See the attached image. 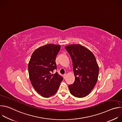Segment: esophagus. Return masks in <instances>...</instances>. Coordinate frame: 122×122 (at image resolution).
Instances as JSON below:
<instances>
[{
	"instance_id": "obj_1",
	"label": "esophagus",
	"mask_w": 122,
	"mask_h": 122,
	"mask_svg": "<svg viewBox=\"0 0 122 122\" xmlns=\"http://www.w3.org/2000/svg\"><path fill=\"white\" fill-rule=\"evenodd\" d=\"M63 76H64V79H66V74H64Z\"/></svg>"
}]
</instances>
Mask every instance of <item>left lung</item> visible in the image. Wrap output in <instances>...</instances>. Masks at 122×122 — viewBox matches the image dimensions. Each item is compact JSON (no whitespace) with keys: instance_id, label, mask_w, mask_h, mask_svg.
Masks as SVG:
<instances>
[{"instance_id":"obj_1","label":"left lung","mask_w":122,"mask_h":122,"mask_svg":"<svg viewBox=\"0 0 122 122\" xmlns=\"http://www.w3.org/2000/svg\"><path fill=\"white\" fill-rule=\"evenodd\" d=\"M72 61L75 81L68 85L71 93L77 97L87 96L97 81L99 67L92 52L80 44L65 47Z\"/></svg>"}]
</instances>
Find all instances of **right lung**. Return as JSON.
Listing matches in <instances>:
<instances>
[{"instance_id": "add662e5", "label": "right lung", "mask_w": 122, "mask_h": 122, "mask_svg": "<svg viewBox=\"0 0 122 122\" xmlns=\"http://www.w3.org/2000/svg\"><path fill=\"white\" fill-rule=\"evenodd\" d=\"M61 46L47 44L35 51L28 69L29 79L35 90L41 96L48 97L57 91L63 78L57 72L56 59Z\"/></svg>"}]
</instances>
